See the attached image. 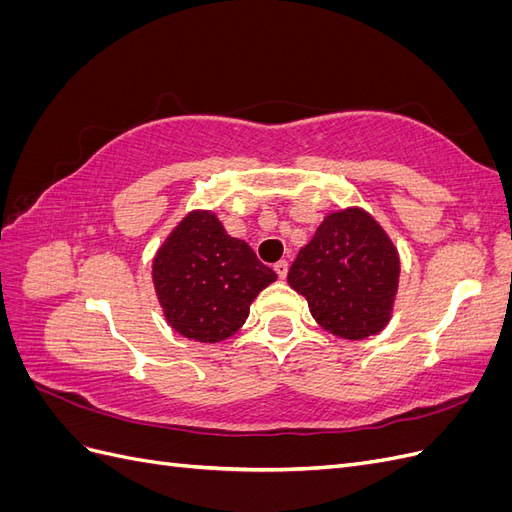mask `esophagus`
I'll return each instance as SVG.
<instances>
[{
	"label": "esophagus",
	"instance_id": "34e87169",
	"mask_svg": "<svg viewBox=\"0 0 512 512\" xmlns=\"http://www.w3.org/2000/svg\"><path fill=\"white\" fill-rule=\"evenodd\" d=\"M273 269H275L277 277H280V280H284V277L288 275V262H286V260H280V262H275V265H273Z\"/></svg>",
	"mask_w": 512,
	"mask_h": 512
}]
</instances>
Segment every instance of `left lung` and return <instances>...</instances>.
<instances>
[{
  "label": "left lung",
  "mask_w": 512,
  "mask_h": 512,
  "mask_svg": "<svg viewBox=\"0 0 512 512\" xmlns=\"http://www.w3.org/2000/svg\"><path fill=\"white\" fill-rule=\"evenodd\" d=\"M399 256L382 226L363 209L324 218L288 271L322 329L344 339L380 333L393 312Z\"/></svg>",
  "instance_id": "1"
}]
</instances>
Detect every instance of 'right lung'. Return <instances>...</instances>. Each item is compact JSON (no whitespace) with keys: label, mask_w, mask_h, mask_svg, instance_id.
Here are the masks:
<instances>
[{"label":"right lung","mask_w":512,"mask_h":512,"mask_svg":"<svg viewBox=\"0 0 512 512\" xmlns=\"http://www.w3.org/2000/svg\"><path fill=\"white\" fill-rule=\"evenodd\" d=\"M275 271L209 211L185 215L153 258V284L170 327L196 342L230 337Z\"/></svg>","instance_id":"1"}]
</instances>
